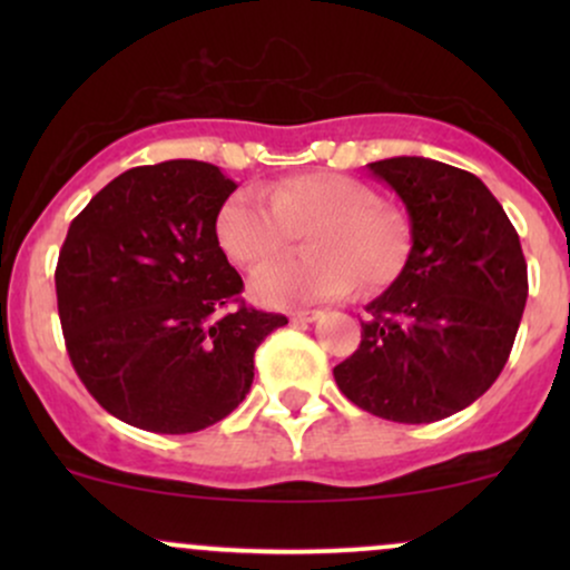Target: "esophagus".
I'll list each match as a JSON object with an SVG mask.
<instances>
[{"instance_id": "esophagus-1", "label": "esophagus", "mask_w": 570, "mask_h": 570, "mask_svg": "<svg viewBox=\"0 0 570 570\" xmlns=\"http://www.w3.org/2000/svg\"><path fill=\"white\" fill-rule=\"evenodd\" d=\"M318 316H322L318 311H294L292 313V324H311V322H316Z\"/></svg>"}]
</instances>
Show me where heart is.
<instances>
[{"label":"heart","instance_id":"b5f03b06","mask_svg":"<svg viewBox=\"0 0 570 570\" xmlns=\"http://www.w3.org/2000/svg\"><path fill=\"white\" fill-rule=\"evenodd\" d=\"M305 233V257L263 267L252 294L265 305L340 297L358 281L383 289L407 259V227L370 185L337 174H294L238 189L217 217L219 244L240 267L281 257Z\"/></svg>","mask_w":570,"mask_h":570}]
</instances>
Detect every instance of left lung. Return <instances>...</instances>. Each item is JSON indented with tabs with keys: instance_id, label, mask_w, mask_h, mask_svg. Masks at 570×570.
I'll list each match as a JSON object with an SVG mask.
<instances>
[{
	"instance_id": "obj_1",
	"label": "left lung",
	"mask_w": 570,
	"mask_h": 570,
	"mask_svg": "<svg viewBox=\"0 0 570 570\" xmlns=\"http://www.w3.org/2000/svg\"><path fill=\"white\" fill-rule=\"evenodd\" d=\"M370 171L402 198L412 248L367 305L362 343L335 367L356 407L394 423H434L501 375L528 299L520 235L493 193L463 168L389 158Z\"/></svg>"
}]
</instances>
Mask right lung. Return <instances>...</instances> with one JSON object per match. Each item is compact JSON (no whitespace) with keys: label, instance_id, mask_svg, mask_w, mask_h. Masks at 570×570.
Segmentation results:
<instances>
[{"label":"right lung","instance_id":"right-lung-1","mask_svg":"<svg viewBox=\"0 0 570 570\" xmlns=\"http://www.w3.org/2000/svg\"><path fill=\"white\" fill-rule=\"evenodd\" d=\"M235 187L212 163L139 166L69 225L56 294L71 367L128 426H214L252 389L257 345L286 324L240 299L244 281L219 246Z\"/></svg>","mask_w":570,"mask_h":570}]
</instances>
